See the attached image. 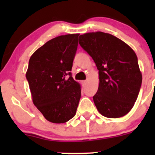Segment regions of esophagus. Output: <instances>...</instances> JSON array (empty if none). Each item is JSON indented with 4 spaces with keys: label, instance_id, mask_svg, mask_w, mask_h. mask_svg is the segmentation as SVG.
<instances>
[{
    "label": "esophagus",
    "instance_id": "1",
    "mask_svg": "<svg viewBox=\"0 0 155 155\" xmlns=\"http://www.w3.org/2000/svg\"><path fill=\"white\" fill-rule=\"evenodd\" d=\"M86 81H85V80H83V81H82V85H83V86H84V85H85V84H86Z\"/></svg>",
    "mask_w": 155,
    "mask_h": 155
}]
</instances>
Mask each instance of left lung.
Listing matches in <instances>:
<instances>
[{"label":"left lung","mask_w":155,"mask_h":155,"mask_svg":"<svg viewBox=\"0 0 155 155\" xmlns=\"http://www.w3.org/2000/svg\"><path fill=\"white\" fill-rule=\"evenodd\" d=\"M79 42L99 70V87L93 97L97 110L107 118L127 115L137 101L143 79L136 53L124 41L101 31L80 35Z\"/></svg>","instance_id":"obj_1"}]
</instances>
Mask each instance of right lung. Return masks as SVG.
Returning a JSON list of instances; mask_svg holds the SVG:
<instances>
[{"label": "right lung", "instance_id": "1", "mask_svg": "<svg viewBox=\"0 0 155 155\" xmlns=\"http://www.w3.org/2000/svg\"><path fill=\"white\" fill-rule=\"evenodd\" d=\"M79 35L54 37L30 58L26 78L33 103L51 123L68 121L76 115L79 105L81 86L70 73Z\"/></svg>", "mask_w": 155, "mask_h": 155}]
</instances>
